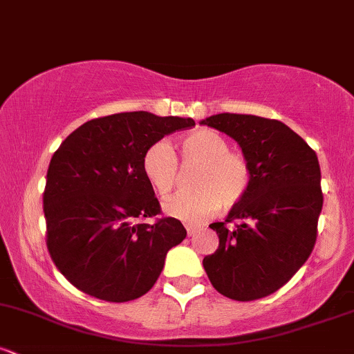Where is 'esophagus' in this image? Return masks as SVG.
Instances as JSON below:
<instances>
[{
  "mask_svg": "<svg viewBox=\"0 0 354 354\" xmlns=\"http://www.w3.org/2000/svg\"><path fill=\"white\" fill-rule=\"evenodd\" d=\"M185 228H186V233H188V236H193V234L196 233L198 230H200V228H198V226L189 225V223H188V225H185Z\"/></svg>",
  "mask_w": 354,
  "mask_h": 354,
  "instance_id": "1",
  "label": "esophagus"
}]
</instances>
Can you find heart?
Wrapping results in <instances>:
<instances>
[{
    "mask_svg": "<svg viewBox=\"0 0 354 354\" xmlns=\"http://www.w3.org/2000/svg\"><path fill=\"white\" fill-rule=\"evenodd\" d=\"M185 166H201L193 180V193H178L165 201L169 216L186 223H201L243 201L251 185L250 163L241 153L231 151L230 143L211 129L191 133L181 141ZM146 180L161 196L171 193L180 176V161L171 145L154 141L143 154Z\"/></svg>",
    "mask_w": 354,
    "mask_h": 354,
    "instance_id": "1",
    "label": "heart"
}]
</instances>
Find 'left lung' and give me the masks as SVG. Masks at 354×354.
<instances>
[{
	"instance_id": "8db88e82",
	"label": "left lung",
	"mask_w": 354,
	"mask_h": 354,
	"mask_svg": "<svg viewBox=\"0 0 354 354\" xmlns=\"http://www.w3.org/2000/svg\"><path fill=\"white\" fill-rule=\"evenodd\" d=\"M201 124L238 141L251 168L243 201L209 225L219 245L203 266L226 298H265L293 278L315 248L323 208L318 156L278 120L221 113Z\"/></svg>"
}]
</instances>
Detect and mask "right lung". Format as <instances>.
<instances>
[{"label": "right lung", "mask_w": 354, "mask_h": 354, "mask_svg": "<svg viewBox=\"0 0 354 354\" xmlns=\"http://www.w3.org/2000/svg\"><path fill=\"white\" fill-rule=\"evenodd\" d=\"M193 126L191 118L116 113L86 121L56 149L43 193L46 246L73 286L109 303L151 290L186 230L176 218L136 223L161 214L143 154L165 135Z\"/></svg>", "instance_id": "1"}]
</instances>
